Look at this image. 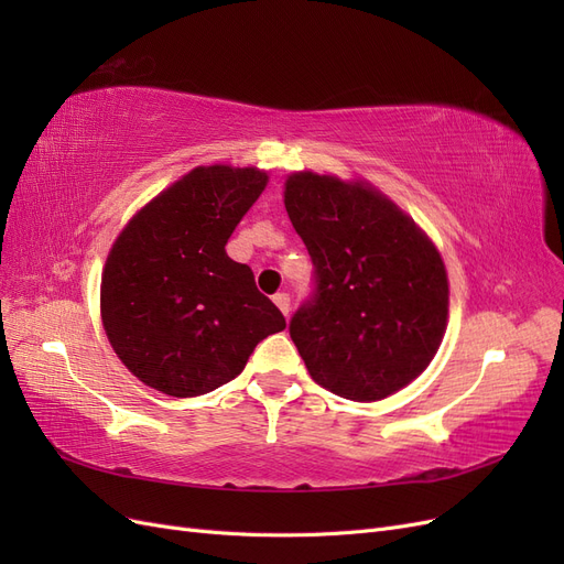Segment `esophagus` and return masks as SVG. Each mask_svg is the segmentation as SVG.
Returning a JSON list of instances; mask_svg holds the SVG:
<instances>
[{"label":"esophagus","mask_w":564,"mask_h":564,"mask_svg":"<svg viewBox=\"0 0 564 564\" xmlns=\"http://www.w3.org/2000/svg\"><path fill=\"white\" fill-rule=\"evenodd\" d=\"M272 301H275V305L284 313V317H289V311H292V299H289V294L280 292V294L272 296Z\"/></svg>","instance_id":"esophagus-1"}]
</instances>
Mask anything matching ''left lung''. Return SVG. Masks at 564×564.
Wrapping results in <instances>:
<instances>
[{
	"label": "left lung",
	"mask_w": 564,
	"mask_h": 564,
	"mask_svg": "<svg viewBox=\"0 0 564 564\" xmlns=\"http://www.w3.org/2000/svg\"><path fill=\"white\" fill-rule=\"evenodd\" d=\"M284 207L313 261V292L289 322L313 381L355 402L414 381L447 327L433 242L362 183L301 172L286 178Z\"/></svg>",
	"instance_id": "8db88e82"
}]
</instances>
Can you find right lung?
I'll return each mask as SVG.
<instances>
[{"mask_svg": "<svg viewBox=\"0 0 564 564\" xmlns=\"http://www.w3.org/2000/svg\"><path fill=\"white\" fill-rule=\"evenodd\" d=\"M265 183L251 166H197L115 240L100 313L117 357L145 386L204 395L232 381L253 348L286 327L251 268L226 253Z\"/></svg>", "mask_w": 564, "mask_h": 564, "instance_id": "1", "label": "right lung"}]
</instances>
